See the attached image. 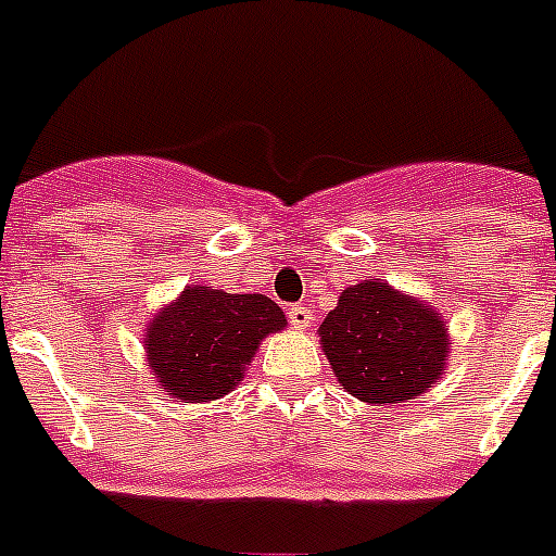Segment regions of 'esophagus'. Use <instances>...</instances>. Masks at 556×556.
<instances>
[{"mask_svg":"<svg viewBox=\"0 0 556 556\" xmlns=\"http://www.w3.org/2000/svg\"><path fill=\"white\" fill-rule=\"evenodd\" d=\"M288 317H291L293 328H308L314 323V311L305 308V305H291L288 308Z\"/></svg>","mask_w":556,"mask_h":556,"instance_id":"obj_1","label":"esophagus"}]
</instances>
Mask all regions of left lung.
Segmentation results:
<instances>
[{"instance_id":"left-lung-1","label":"left lung","mask_w":556,"mask_h":556,"mask_svg":"<svg viewBox=\"0 0 556 556\" xmlns=\"http://www.w3.org/2000/svg\"><path fill=\"white\" fill-rule=\"evenodd\" d=\"M445 331L428 305L365 279L342 291L319 325V345L337 380L363 403H400L440 380L448 356Z\"/></svg>"}]
</instances>
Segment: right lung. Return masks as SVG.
<instances>
[{
	"instance_id": "right-lung-1",
	"label": "right lung",
	"mask_w": 556,
	"mask_h": 556,
	"mask_svg": "<svg viewBox=\"0 0 556 556\" xmlns=\"http://www.w3.org/2000/svg\"><path fill=\"white\" fill-rule=\"evenodd\" d=\"M282 328L286 314L263 293L185 288L148 328V363L176 400H219L245 377L260 340Z\"/></svg>"
}]
</instances>
